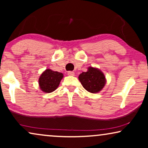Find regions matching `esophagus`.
I'll list each match as a JSON object with an SVG mask.
<instances>
[{
  "mask_svg": "<svg viewBox=\"0 0 148 148\" xmlns=\"http://www.w3.org/2000/svg\"><path fill=\"white\" fill-rule=\"evenodd\" d=\"M67 75H69V76H74L75 75V73L73 71H68Z\"/></svg>",
  "mask_w": 148,
  "mask_h": 148,
  "instance_id": "34e87169",
  "label": "esophagus"
}]
</instances>
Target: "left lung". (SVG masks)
Instances as JSON below:
<instances>
[{"instance_id":"1","label":"left lung","mask_w":148,"mask_h":148,"mask_svg":"<svg viewBox=\"0 0 148 148\" xmlns=\"http://www.w3.org/2000/svg\"><path fill=\"white\" fill-rule=\"evenodd\" d=\"M79 80L83 87L89 92H100L106 84L104 75L100 69L90 66L86 72H83L79 75Z\"/></svg>"}]
</instances>
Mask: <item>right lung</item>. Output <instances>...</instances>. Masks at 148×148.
I'll list each match as a JSON object with an SVG mask.
<instances>
[{
	"label": "right lung",
	"mask_w": 148,
	"mask_h": 148,
	"mask_svg": "<svg viewBox=\"0 0 148 148\" xmlns=\"http://www.w3.org/2000/svg\"><path fill=\"white\" fill-rule=\"evenodd\" d=\"M63 77V74L58 71H54L50 69H46L41 74L38 82L42 91L46 93L54 92L59 86Z\"/></svg>",
	"instance_id": "add662e5"
}]
</instances>
